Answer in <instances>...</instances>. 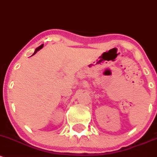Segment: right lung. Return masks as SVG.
<instances>
[{
  "mask_svg": "<svg viewBox=\"0 0 157 157\" xmlns=\"http://www.w3.org/2000/svg\"><path fill=\"white\" fill-rule=\"evenodd\" d=\"M43 46H44V44H41V46H39V47H38V48H36V49H35V52H34V54H33V55H34V54H36V53H37V51H39V50H41V48H43Z\"/></svg>",
  "mask_w": 157,
  "mask_h": 157,
  "instance_id": "1",
  "label": "right lung"
}]
</instances>
